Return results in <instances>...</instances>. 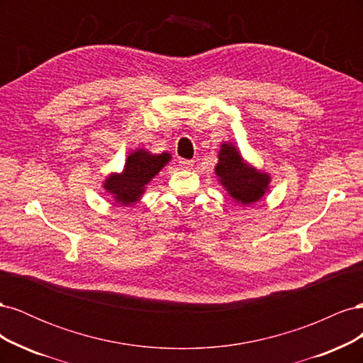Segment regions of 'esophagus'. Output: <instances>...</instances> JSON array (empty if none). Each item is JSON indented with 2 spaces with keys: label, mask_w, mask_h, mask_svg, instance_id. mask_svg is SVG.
<instances>
[{
  "label": "esophagus",
  "mask_w": 363,
  "mask_h": 363,
  "mask_svg": "<svg viewBox=\"0 0 363 363\" xmlns=\"http://www.w3.org/2000/svg\"><path fill=\"white\" fill-rule=\"evenodd\" d=\"M179 164H180V168H183V169H189L191 167H194V160L179 159Z\"/></svg>",
  "instance_id": "34e87169"
}]
</instances>
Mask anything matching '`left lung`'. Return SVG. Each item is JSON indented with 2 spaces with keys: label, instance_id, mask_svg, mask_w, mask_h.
Instances as JSON below:
<instances>
[{
  "label": "left lung",
  "instance_id": "obj_1",
  "mask_svg": "<svg viewBox=\"0 0 363 363\" xmlns=\"http://www.w3.org/2000/svg\"><path fill=\"white\" fill-rule=\"evenodd\" d=\"M219 163L216 164V175L219 182L225 186L228 194L242 204H251L265 194L268 189L269 177L260 174L255 168H250L242 162L235 147L223 144L219 151Z\"/></svg>",
  "mask_w": 363,
  "mask_h": 363
}]
</instances>
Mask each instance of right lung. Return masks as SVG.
<instances>
[{
	"label": "right lung",
	"mask_w": 363,
	"mask_h": 363,
	"mask_svg": "<svg viewBox=\"0 0 363 363\" xmlns=\"http://www.w3.org/2000/svg\"><path fill=\"white\" fill-rule=\"evenodd\" d=\"M169 157L167 152L150 155L145 150H138L128 156L124 172L107 179L104 188L115 195L119 204L128 206L135 203L144 194L145 184L167 164Z\"/></svg>",
	"instance_id": "add662e5"
}]
</instances>
